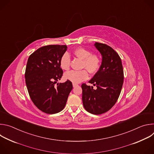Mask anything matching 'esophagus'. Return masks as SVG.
I'll return each mask as SVG.
<instances>
[{
    "label": "esophagus",
    "mask_w": 154,
    "mask_h": 154,
    "mask_svg": "<svg viewBox=\"0 0 154 154\" xmlns=\"http://www.w3.org/2000/svg\"><path fill=\"white\" fill-rule=\"evenodd\" d=\"M72 85H73V87H75L77 86H78L79 85L77 83H72Z\"/></svg>",
    "instance_id": "1"
}]
</instances>
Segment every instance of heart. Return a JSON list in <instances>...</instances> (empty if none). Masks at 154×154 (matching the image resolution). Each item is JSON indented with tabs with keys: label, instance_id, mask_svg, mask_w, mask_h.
I'll list each match as a JSON object with an SVG mask.
<instances>
[{
	"label": "heart",
	"instance_id": "1",
	"mask_svg": "<svg viewBox=\"0 0 154 154\" xmlns=\"http://www.w3.org/2000/svg\"><path fill=\"white\" fill-rule=\"evenodd\" d=\"M76 57L82 60L81 68L87 70L90 74H95L99 70L100 60L99 57L83 47L76 48L73 51ZM71 58L68 54H64L60 60V66L63 70H68L70 68ZM85 69L80 71H71L64 74V78L75 83H79L88 77V74Z\"/></svg>",
	"mask_w": 154,
	"mask_h": 154
}]
</instances>
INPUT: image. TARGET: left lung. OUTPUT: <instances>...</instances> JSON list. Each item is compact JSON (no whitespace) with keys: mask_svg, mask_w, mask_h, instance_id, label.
<instances>
[{"mask_svg":"<svg viewBox=\"0 0 154 154\" xmlns=\"http://www.w3.org/2000/svg\"><path fill=\"white\" fill-rule=\"evenodd\" d=\"M94 46L101 54L102 61L89 83L97 89L83 83L82 101L87 112L100 115L109 110L117 102L124 82V71L121 58L113 48L100 42Z\"/></svg>","mask_w":154,"mask_h":154,"instance_id":"8db88e82","label":"left lung"}]
</instances>
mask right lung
Returning <instances> with one entry per match:
<instances>
[{
	"label": "right lung",
	"mask_w": 154,
	"mask_h": 154,
	"mask_svg": "<svg viewBox=\"0 0 154 154\" xmlns=\"http://www.w3.org/2000/svg\"><path fill=\"white\" fill-rule=\"evenodd\" d=\"M66 50V45L45 46L32 53L27 61L25 78L30 97L47 114L61 112L72 89L69 80L56 85L63 73L60 60Z\"/></svg>",
	"instance_id": "obj_1"
}]
</instances>
